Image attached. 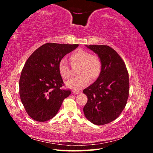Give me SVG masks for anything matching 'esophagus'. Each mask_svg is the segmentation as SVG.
<instances>
[{"mask_svg":"<svg viewBox=\"0 0 153 153\" xmlns=\"http://www.w3.org/2000/svg\"><path fill=\"white\" fill-rule=\"evenodd\" d=\"M73 93L74 94H79V93H80V91H74Z\"/></svg>","mask_w":153,"mask_h":153,"instance_id":"34e87169","label":"esophagus"}]
</instances>
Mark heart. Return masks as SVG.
<instances>
[{"label":"heart","mask_w":153,"mask_h":153,"mask_svg":"<svg viewBox=\"0 0 153 153\" xmlns=\"http://www.w3.org/2000/svg\"><path fill=\"white\" fill-rule=\"evenodd\" d=\"M70 59L73 65H79L77 74L79 76L70 79L66 83L71 89H82L88 85L89 79L94 81L99 77L102 71L101 59L97 55H92L89 51L78 49L70 55ZM58 71L63 79L71 76L70 68L64 58L58 62Z\"/></svg>","instance_id":"heart-1"}]
</instances>
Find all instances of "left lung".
Returning <instances> with one entry per match:
<instances>
[{
    "instance_id": "1",
    "label": "left lung",
    "mask_w": 153,
    "mask_h": 153,
    "mask_svg": "<svg viewBox=\"0 0 153 153\" xmlns=\"http://www.w3.org/2000/svg\"><path fill=\"white\" fill-rule=\"evenodd\" d=\"M87 47L98 54L102 63L99 77L83 90L87 102L83 107L86 118L95 125H105L116 120L126 105L129 97V75L122 58L107 45Z\"/></svg>"
}]
</instances>
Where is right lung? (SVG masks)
Segmentation results:
<instances>
[{
	"mask_svg": "<svg viewBox=\"0 0 153 153\" xmlns=\"http://www.w3.org/2000/svg\"><path fill=\"white\" fill-rule=\"evenodd\" d=\"M77 44L48 43L35 50L25 62L19 82V92L25 111L32 119L46 122L56 114L71 94L64 89L58 62Z\"/></svg>",
	"mask_w": 153,
	"mask_h": 153,
	"instance_id": "add662e5",
	"label": "right lung"
}]
</instances>
